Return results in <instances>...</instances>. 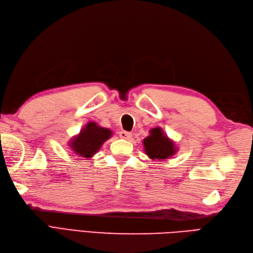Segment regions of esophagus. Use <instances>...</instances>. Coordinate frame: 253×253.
I'll return each instance as SVG.
<instances>
[{
	"label": "esophagus",
	"instance_id": "1",
	"mask_svg": "<svg viewBox=\"0 0 253 253\" xmlns=\"http://www.w3.org/2000/svg\"><path fill=\"white\" fill-rule=\"evenodd\" d=\"M119 136L121 137L122 139H126V140H129L132 138V133H129V132H126V131H121L120 133H119Z\"/></svg>",
	"mask_w": 253,
	"mask_h": 253
}]
</instances>
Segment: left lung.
<instances>
[{"label":"left lung","instance_id":"left-lung-1","mask_svg":"<svg viewBox=\"0 0 253 253\" xmlns=\"http://www.w3.org/2000/svg\"><path fill=\"white\" fill-rule=\"evenodd\" d=\"M144 152L151 159H167L176 153L173 140L168 137L162 127L150 129V135L143 139Z\"/></svg>","mask_w":253,"mask_h":253}]
</instances>
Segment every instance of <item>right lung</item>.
<instances>
[{
    "mask_svg": "<svg viewBox=\"0 0 253 253\" xmlns=\"http://www.w3.org/2000/svg\"><path fill=\"white\" fill-rule=\"evenodd\" d=\"M111 137L112 131L110 128L99 126L96 122H88L68 143L78 156L90 158L101 148L103 142Z\"/></svg>",
    "mask_w": 253,
    "mask_h": 253,
    "instance_id": "1",
    "label": "right lung"
}]
</instances>
